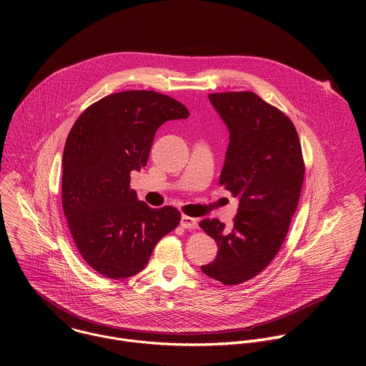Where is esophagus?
Wrapping results in <instances>:
<instances>
[{"instance_id":"34e87169","label":"esophagus","mask_w":366,"mask_h":366,"mask_svg":"<svg viewBox=\"0 0 366 366\" xmlns=\"http://www.w3.org/2000/svg\"><path fill=\"white\" fill-rule=\"evenodd\" d=\"M181 226L184 229H189V230H195L198 227V220L197 219H192L189 216H182L181 217Z\"/></svg>"}]
</instances>
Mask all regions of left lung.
I'll return each mask as SVG.
<instances>
[{
    "label": "left lung",
    "instance_id": "8db88e82",
    "mask_svg": "<svg viewBox=\"0 0 366 366\" xmlns=\"http://www.w3.org/2000/svg\"><path fill=\"white\" fill-rule=\"evenodd\" d=\"M208 98L230 133L220 185L239 198V208L230 230L217 219L199 223L219 247L216 259L201 271L236 285L262 272L278 253L305 169L297 130L277 107L250 91Z\"/></svg>",
    "mask_w": 366,
    "mask_h": 366
}]
</instances>
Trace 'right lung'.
Wrapping results in <instances>:
<instances>
[{"label":"right lung","instance_id":"1","mask_svg":"<svg viewBox=\"0 0 366 366\" xmlns=\"http://www.w3.org/2000/svg\"><path fill=\"white\" fill-rule=\"evenodd\" d=\"M188 116L179 101L139 89L101 98L72 126L62 159V207L81 256L98 274H139L156 243L179 224L177 208L137 199L130 172L146 167L156 130Z\"/></svg>","mask_w":366,"mask_h":366}]
</instances>
